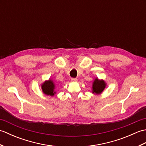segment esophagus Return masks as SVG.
I'll return each mask as SVG.
<instances>
[{
    "mask_svg": "<svg viewBox=\"0 0 146 146\" xmlns=\"http://www.w3.org/2000/svg\"><path fill=\"white\" fill-rule=\"evenodd\" d=\"M71 81L72 82H77L78 80H77L76 78H71Z\"/></svg>",
    "mask_w": 146,
    "mask_h": 146,
    "instance_id": "34e87169",
    "label": "esophagus"
}]
</instances>
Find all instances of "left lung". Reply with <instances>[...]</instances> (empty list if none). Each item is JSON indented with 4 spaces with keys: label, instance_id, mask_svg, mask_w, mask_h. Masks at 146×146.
I'll return each mask as SVG.
<instances>
[{
    "label": "left lung",
    "instance_id": "obj_1",
    "mask_svg": "<svg viewBox=\"0 0 146 146\" xmlns=\"http://www.w3.org/2000/svg\"><path fill=\"white\" fill-rule=\"evenodd\" d=\"M106 83L104 80H99L96 78L92 84V93L95 95H100L106 87Z\"/></svg>",
    "mask_w": 146,
    "mask_h": 146
}]
</instances>
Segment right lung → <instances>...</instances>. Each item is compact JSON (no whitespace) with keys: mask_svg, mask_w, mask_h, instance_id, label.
Returning a JSON list of instances; mask_svg holds the SVG:
<instances>
[{"mask_svg":"<svg viewBox=\"0 0 146 146\" xmlns=\"http://www.w3.org/2000/svg\"><path fill=\"white\" fill-rule=\"evenodd\" d=\"M41 89L43 94L46 95L54 96L56 94V85L52 79H49L41 84Z\"/></svg>","mask_w":146,"mask_h":146,"instance_id":"1","label":"right lung"}]
</instances>
